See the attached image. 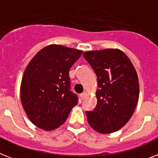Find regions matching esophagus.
<instances>
[{"label": "esophagus", "instance_id": "1", "mask_svg": "<svg viewBox=\"0 0 158 158\" xmlns=\"http://www.w3.org/2000/svg\"><path fill=\"white\" fill-rule=\"evenodd\" d=\"M86 96H87V93L86 92H83L82 94H80V98H81V99H84L86 98Z\"/></svg>", "mask_w": 158, "mask_h": 158}]
</instances>
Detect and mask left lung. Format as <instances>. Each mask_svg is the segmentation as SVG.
Listing matches in <instances>:
<instances>
[{
	"mask_svg": "<svg viewBox=\"0 0 158 158\" xmlns=\"http://www.w3.org/2000/svg\"><path fill=\"white\" fill-rule=\"evenodd\" d=\"M96 74L97 104L86 112L94 130L108 134L118 131L132 117L139 98V81L128 57L119 49L83 53Z\"/></svg>",
	"mask_w": 158,
	"mask_h": 158,
	"instance_id": "obj_1",
	"label": "left lung"
}]
</instances>
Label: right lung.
Wrapping results in <instances>:
<instances>
[{"label":"right lung","mask_w":158,"mask_h":158,"mask_svg":"<svg viewBox=\"0 0 158 158\" xmlns=\"http://www.w3.org/2000/svg\"><path fill=\"white\" fill-rule=\"evenodd\" d=\"M83 51L49 45L30 60L22 77L20 95L30 121L43 130L59 128L66 121L77 95L70 91L69 71Z\"/></svg>","instance_id":"obj_1"}]
</instances>
